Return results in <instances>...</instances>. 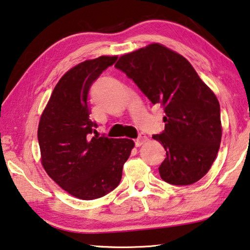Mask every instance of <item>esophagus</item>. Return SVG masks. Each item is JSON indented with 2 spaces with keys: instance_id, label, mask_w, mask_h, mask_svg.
Masks as SVG:
<instances>
[{
  "instance_id": "obj_1",
  "label": "esophagus",
  "mask_w": 250,
  "mask_h": 250,
  "mask_svg": "<svg viewBox=\"0 0 250 250\" xmlns=\"http://www.w3.org/2000/svg\"><path fill=\"white\" fill-rule=\"evenodd\" d=\"M147 140H149V139H147V137L145 133H140V135H139L137 140H135V146H140L143 145V143H146Z\"/></svg>"
}]
</instances>
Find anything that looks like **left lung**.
<instances>
[{"mask_svg":"<svg viewBox=\"0 0 250 250\" xmlns=\"http://www.w3.org/2000/svg\"><path fill=\"white\" fill-rule=\"evenodd\" d=\"M115 67L166 112L164 131L152 137L167 151L159 167L161 179L173 185L201 180L222 140L221 107L214 92L188 59L161 44L125 54Z\"/></svg>","mask_w":250,"mask_h":250,"instance_id":"obj_1","label":"left lung"}]
</instances>
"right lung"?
I'll list each match as a JSON object with an SVG mask.
<instances>
[{
    "label": "right lung",
    "mask_w": 250,
    "mask_h": 250,
    "mask_svg": "<svg viewBox=\"0 0 250 250\" xmlns=\"http://www.w3.org/2000/svg\"><path fill=\"white\" fill-rule=\"evenodd\" d=\"M117 56H100L75 66L62 76L42 113L37 137L41 160L49 177L80 200H96L119 185L122 167L134 142L94 135L88 94Z\"/></svg>",
    "instance_id": "1"
}]
</instances>
